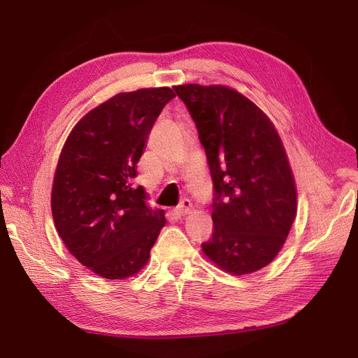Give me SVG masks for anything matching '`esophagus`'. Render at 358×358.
<instances>
[{"label":"esophagus","instance_id":"1","mask_svg":"<svg viewBox=\"0 0 358 358\" xmlns=\"http://www.w3.org/2000/svg\"><path fill=\"white\" fill-rule=\"evenodd\" d=\"M192 208H193L192 201H190L189 199H184V200L180 201L178 208H177L174 212H176V215H178V216H184V215H187V213H189V212L192 210Z\"/></svg>","mask_w":358,"mask_h":358}]
</instances>
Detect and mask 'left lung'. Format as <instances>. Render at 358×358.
<instances>
[{"label": "left lung", "instance_id": "1", "mask_svg": "<svg viewBox=\"0 0 358 358\" xmlns=\"http://www.w3.org/2000/svg\"><path fill=\"white\" fill-rule=\"evenodd\" d=\"M196 123L213 181V235L203 252L228 273L261 270L275 258L296 217L297 193L271 120L223 85L174 87Z\"/></svg>", "mask_w": 358, "mask_h": 358}]
</instances>
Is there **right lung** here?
I'll return each mask as SVG.
<instances>
[{
	"label": "right lung",
	"instance_id": "1",
	"mask_svg": "<svg viewBox=\"0 0 358 358\" xmlns=\"http://www.w3.org/2000/svg\"><path fill=\"white\" fill-rule=\"evenodd\" d=\"M171 88L120 92L75 124L56 166L52 215L65 247L104 278L135 275L164 228V210H150L134 187L149 131Z\"/></svg>",
	"mask_w": 358,
	"mask_h": 358
}]
</instances>
